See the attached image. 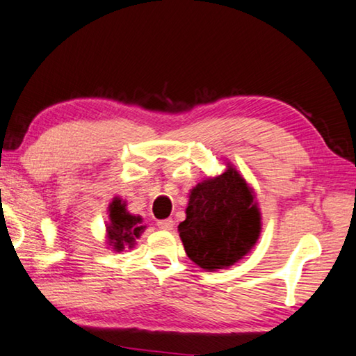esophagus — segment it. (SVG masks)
<instances>
[{
  "label": "esophagus",
  "instance_id": "obj_1",
  "mask_svg": "<svg viewBox=\"0 0 356 356\" xmlns=\"http://www.w3.org/2000/svg\"><path fill=\"white\" fill-rule=\"evenodd\" d=\"M158 228L161 229H172L173 228V220L172 219H164V220H158Z\"/></svg>",
  "mask_w": 356,
  "mask_h": 356
}]
</instances>
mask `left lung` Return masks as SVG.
Here are the masks:
<instances>
[{"label": "left lung", "mask_w": 356, "mask_h": 356, "mask_svg": "<svg viewBox=\"0 0 356 356\" xmlns=\"http://www.w3.org/2000/svg\"><path fill=\"white\" fill-rule=\"evenodd\" d=\"M188 257L202 269H225L257 244L261 214L253 191L234 167L198 183L178 225Z\"/></svg>", "instance_id": "1"}]
</instances>
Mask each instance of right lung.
Wrapping results in <instances>:
<instances>
[{"mask_svg": "<svg viewBox=\"0 0 356 356\" xmlns=\"http://www.w3.org/2000/svg\"><path fill=\"white\" fill-rule=\"evenodd\" d=\"M108 242L115 252H122L124 247L133 248L136 239L140 238L145 227L142 225V217L133 216L127 211V203L115 197L109 204Z\"/></svg>", "mask_w": 356, "mask_h": 356, "instance_id": "add662e5", "label": "right lung"}]
</instances>
